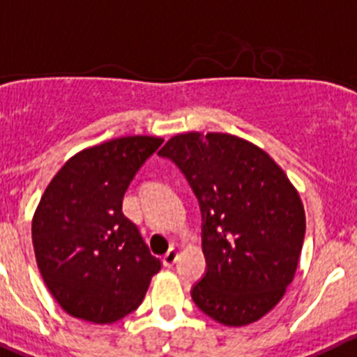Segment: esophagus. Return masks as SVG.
<instances>
[{
  "label": "esophagus",
  "mask_w": 357,
  "mask_h": 357,
  "mask_svg": "<svg viewBox=\"0 0 357 357\" xmlns=\"http://www.w3.org/2000/svg\"><path fill=\"white\" fill-rule=\"evenodd\" d=\"M176 259H178V250L176 249H169L168 252L165 254V256H162V264H165V266H168V268H172L173 264L176 263Z\"/></svg>",
  "instance_id": "esophagus-1"
}]
</instances>
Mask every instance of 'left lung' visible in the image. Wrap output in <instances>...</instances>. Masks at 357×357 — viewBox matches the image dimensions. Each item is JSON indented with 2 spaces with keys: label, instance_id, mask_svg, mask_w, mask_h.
I'll return each instance as SVG.
<instances>
[{
  "label": "left lung",
  "instance_id": "left-lung-1",
  "mask_svg": "<svg viewBox=\"0 0 357 357\" xmlns=\"http://www.w3.org/2000/svg\"><path fill=\"white\" fill-rule=\"evenodd\" d=\"M188 178L202 208L206 271L191 296L224 326L259 321L293 282L305 210L282 168L227 133H182L159 151Z\"/></svg>",
  "mask_w": 357,
  "mask_h": 357
}]
</instances>
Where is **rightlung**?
Listing matches in <instances>:
<instances>
[{
  "label": "right lung",
  "mask_w": 357,
  "mask_h": 357,
  "mask_svg": "<svg viewBox=\"0 0 357 357\" xmlns=\"http://www.w3.org/2000/svg\"><path fill=\"white\" fill-rule=\"evenodd\" d=\"M161 144L122 137L84 149L47 185L33 217V247L43 282L71 317L119 321L137 310L161 270L122 213L130 182Z\"/></svg>",
  "instance_id": "1"
}]
</instances>
